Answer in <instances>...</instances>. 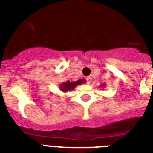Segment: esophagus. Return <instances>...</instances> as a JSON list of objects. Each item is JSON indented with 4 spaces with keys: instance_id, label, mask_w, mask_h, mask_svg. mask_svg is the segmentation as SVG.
<instances>
[{
    "instance_id": "esophagus-1",
    "label": "esophagus",
    "mask_w": 153,
    "mask_h": 153,
    "mask_svg": "<svg viewBox=\"0 0 153 153\" xmlns=\"http://www.w3.org/2000/svg\"><path fill=\"white\" fill-rule=\"evenodd\" d=\"M86 80H87V82H88V84H90L91 82V78L90 76H88L86 78Z\"/></svg>"
}]
</instances>
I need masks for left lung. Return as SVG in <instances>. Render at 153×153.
<instances>
[{"label": "left lung", "mask_w": 153, "mask_h": 153, "mask_svg": "<svg viewBox=\"0 0 153 153\" xmlns=\"http://www.w3.org/2000/svg\"><path fill=\"white\" fill-rule=\"evenodd\" d=\"M100 87H101V88H105V85H104V84H101V85H100Z\"/></svg>", "instance_id": "1"}]
</instances>
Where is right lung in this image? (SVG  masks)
<instances>
[{"mask_svg": "<svg viewBox=\"0 0 153 153\" xmlns=\"http://www.w3.org/2000/svg\"><path fill=\"white\" fill-rule=\"evenodd\" d=\"M85 79H79L78 81H75V82H71V81H65V82H62L59 85V89L63 92H68L71 90H73L74 89L75 87H77L78 85H80L83 82H85Z\"/></svg>", "mask_w": 153, "mask_h": 153, "instance_id": "add662e5", "label": "right lung"}]
</instances>
